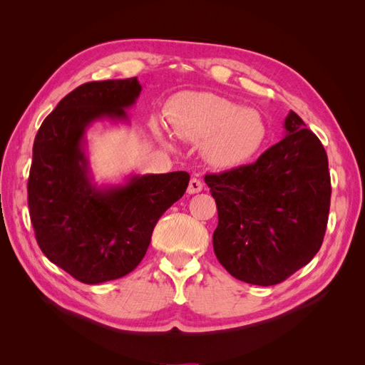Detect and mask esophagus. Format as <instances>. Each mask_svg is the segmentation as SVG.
Here are the masks:
<instances>
[{
    "label": "esophagus",
    "mask_w": 365,
    "mask_h": 365,
    "mask_svg": "<svg viewBox=\"0 0 365 365\" xmlns=\"http://www.w3.org/2000/svg\"><path fill=\"white\" fill-rule=\"evenodd\" d=\"M201 190H202V182H201V180L192 178V180L189 181V187H187V193L193 195V193H200Z\"/></svg>",
    "instance_id": "34e87169"
}]
</instances>
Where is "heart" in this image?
Wrapping results in <instances>:
<instances>
[{
  "label": "heart",
  "instance_id": "heart-1",
  "mask_svg": "<svg viewBox=\"0 0 365 365\" xmlns=\"http://www.w3.org/2000/svg\"><path fill=\"white\" fill-rule=\"evenodd\" d=\"M170 123L178 137L202 143L207 163L222 170L250 163L268 135L259 111L212 93H192L176 101Z\"/></svg>",
  "mask_w": 365,
  "mask_h": 365
}]
</instances>
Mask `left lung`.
I'll return each mask as SVG.
<instances>
[{"instance_id": "obj_1", "label": "left lung", "mask_w": 365, "mask_h": 365, "mask_svg": "<svg viewBox=\"0 0 365 365\" xmlns=\"http://www.w3.org/2000/svg\"><path fill=\"white\" fill-rule=\"evenodd\" d=\"M284 129V138L256 163L205 175L217 207L216 257L233 277L251 284L291 277L322 248L327 227V153L294 111Z\"/></svg>"}]
</instances>
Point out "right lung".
<instances>
[{
  "mask_svg": "<svg viewBox=\"0 0 365 365\" xmlns=\"http://www.w3.org/2000/svg\"><path fill=\"white\" fill-rule=\"evenodd\" d=\"M141 93L137 77L88 82L65 96L33 143L29 212L41 251L86 284L115 280L145 257L152 231L182 197L190 175H134L123 185L91 182L83 135L93 121L126 120Z\"/></svg>",
  "mask_w": 365,
  "mask_h": 365,
  "instance_id": "right-lung-1",
  "label": "right lung"
}]
</instances>
